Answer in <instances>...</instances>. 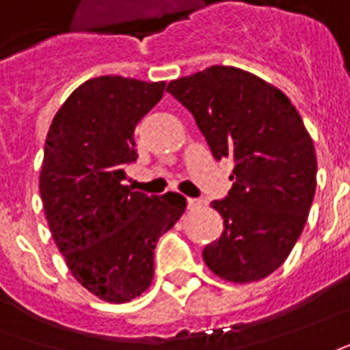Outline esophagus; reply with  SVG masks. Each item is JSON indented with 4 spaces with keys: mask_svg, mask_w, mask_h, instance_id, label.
<instances>
[{
    "mask_svg": "<svg viewBox=\"0 0 350 350\" xmlns=\"http://www.w3.org/2000/svg\"><path fill=\"white\" fill-rule=\"evenodd\" d=\"M203 203H205L203 199H193V197L187 199V206H189V208H197V206H201Z\"/></svg>",
    "mask_w": 350,
    "mask_h": 350,
    "instance_id": "esophagus-1",
    "label": "esophagus"
}]
</instances>
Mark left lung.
<instances>
[{
  "label": "left lung",
  "mask_w": 350,
  "mask_h": 350,
  "mask_svg": "<svg viewBox=\"0 0 350 350\" xmlns=\"http://www.w3.org/2000/svg\"><path fill=\"white\" fill-rule=\"evenodd\" d=\"M166 92L193 115L216 161L232 159V189L211 205L224 218L203 260L222 280L258 282L284 265L316 191L314 144L284 92L235 66H208Z\"/></svg>",
  "instance_id": "obj_1"
}]
</instances>
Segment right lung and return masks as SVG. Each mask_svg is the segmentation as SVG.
Returning a JSON list of instances; mask_svg holds the SVG:
<instances>
[{
	"label": "right lung",
	"mask_w": 350,
	"mask_h": 350,
	"mask_svg": "<svg viewBox=\"0 0 350 350\" xmlns=\"http://www.w3.org/2000/svg\"><path fill=\"white\" fill-rule=\"evenodd\" d=\"M165 82L122 76L88 80L57 111L45 139L40 195L51 235L76 282L107 303L144 293L159 237L180 220L185 197L132 191L134 130Z\"/></svg>",
	"instance_id": "add662e5"
}]
</instances>
